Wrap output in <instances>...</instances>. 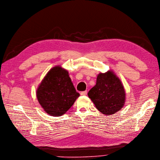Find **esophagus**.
Segmentation results:
<instances>
[{"label": "esophagus", "instance_id": "obj_1", "mask_svg": "<svg viewBox=\"0 0 160 160\" xmlns=\"http://www.w3.org/2000/svg\"><path fill=\"white\" fill-rule=\"evenodd\" d=\"M88 93V91H84V92H82L80 93V95H86Z\"/></svg>", "mask_w": 160, "mask_h": 160}]
</instances>
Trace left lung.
Listing matches in <instances>:
<instances>
[{
    "label": "left lung",
    "mask_w": 160,
    "mask_h": 160,
    "mask_svg": "<svg viewBox=\"0 0 160 160\" xmlns=\"http://www.w3.org/2000/svg\"><path fill=\"white\" fill-rule=\"evenodd\" d=\"M88 95L97 110L107 116L119 111L126 99L121 81L110 71L97 76L96 85L89 90Z\"/></svg>",
    "instance_id": "1"
}]
</instances>
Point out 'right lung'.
Here are the masks:
<instances>
[{"mask_svg":"<svg viewBox=\"0 0 160 160\" xmlns=\"http://www.w3.org/2000/svg\"><path fill=\"white\" fill-rule=\"evenodd\" d=\"M37 96L46 113L58 116L72 106L80 94L76 91L68 72L58 66L47 73L37 89Z\"/></svg>","mask_w":160,"mask_h":160,"instance_id":"right-lung-1","label":"right lung"}]
</instances>
